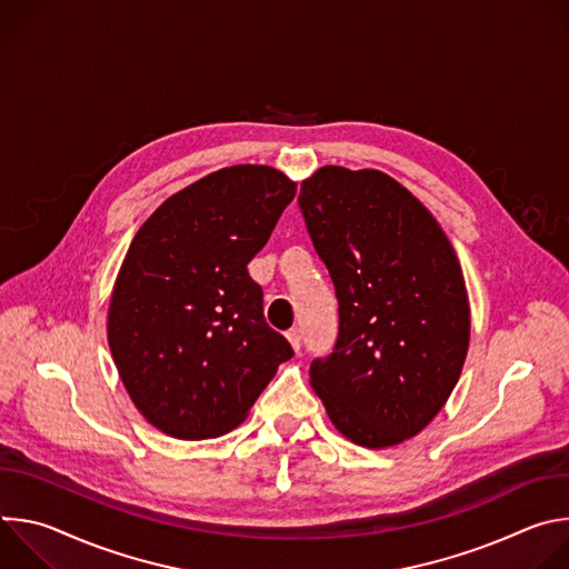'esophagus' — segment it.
Returning <instances> with one entry per match:
<instances>
[{"instance_id": "esophagus-1", "label": "esophagus", "mask_w": 569, "mask_h": 569, "mask_svg": "<svg viewBox=\"0 0 569 569\" xmlns=\"http://www.w3.org/2000/svg\"><path fill=\"white\" fill-rule=\"evenodd\" d=\"M286 336H288V342L292 345V349L299 353V351H301V342H303V331H301L299 327H295V329H290Z\"/></svg>"}]
</instances>
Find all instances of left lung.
Wrapping results in <instances>:
<instances>
[{"mask_svg":"<svg viewBox=\"0 0 569 569\" xmlns=\"http://www.w3.org/2000/svg\"><path fill=\"white\" fill-rule=\"evenodd\" d=\"M299 209L340 319L310 385L347 439L396 446L437 417L466 360L457 254L432 213L380 171L323 167L301 184Z\"/></svg>","mask_w":569,"mask_h":569,"instance_id":"left-lung-1","label":"left lung"}]
</instances>
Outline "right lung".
Instances as JSON below:
<instances>
[{
	"instance_id": "obj_1",
	"label": "right lung",
	"mask_w": 569,
	"mask_h": 569,
	"mask_svg": "<svg viewBox=\"0 0 569 569\" xmlns=\"http://www.w3.org/2000/svg\"><path fill=\"white\" fill-rule=\"evenodd\" d=\"M295 193L270 167L222 169L171 196L130 242L108 342L137 410L161 432H229L295 356L248 272Z\"/></svg>"
}]
</instances>
